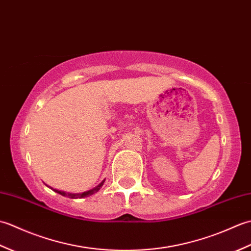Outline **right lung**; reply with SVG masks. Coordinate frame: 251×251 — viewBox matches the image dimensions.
<instances>
[{
	"mask_svg": "<svg viewBox=\"0 0 251 251\" xmlns=\"http://www.w3.org/2000/svg\"><path fill=\"white\" fill-rule=\"evenodd\" d=\"M103 183H104V180L102 181V182H100L97 186H96V188H94V189H92V190H89V191H86V192H83V193H67V192H65V191H60V190H56V189H52V188H50V186H49V188H50L52 191H55L56 193H58V194H60V195H62V196H67V197H70V199H84V197H87V196H90V195H93V194H95V193H97V192L102 188V185H103Z\"/></svg>",
	"mask_w": 251,
	"mask_h": 251,
	"instance_id": "add662e5",
	"label": "right lung"
}]
</instances>
